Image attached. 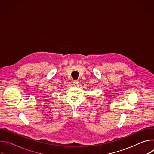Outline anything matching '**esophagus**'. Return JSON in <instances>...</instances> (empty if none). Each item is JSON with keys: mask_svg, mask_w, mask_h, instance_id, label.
<instances>
[{"mask_svg": "<svg viewBox=\"0 0 154 154\" xmlns=\"http://www.w3.org/2000/svg\"><path fill=\"white\" fill-rule=\"evenodd\" d=\"M79 84V81L78 80H74V82H73V85H74V86H77V85Z\"/></svg>", "mask_w": 154, "mask_h": 154, "instance_id": "obj_1", "label": "esophagus"}]
</instances>
